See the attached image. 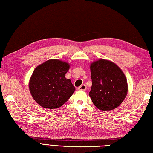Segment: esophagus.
I'll return each instance as SVG.
<instances>
[{"mask_svg":"<svg viewBox=\"0 0 153 153\" xmlns=\"http://www.w3.org/2000/svg\"><path fill=\"white\" fill-rule=\"evenodd\" d=\"M86 89H87V86L85 84H83L78 87V90L79 91H85Z\"/></svg>","mask_w":153,"mask_h":153,"instance_id":"esophagus-1","label":"esophagus"}]
</instances>
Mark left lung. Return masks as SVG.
Listing matches in <instances>:
<instances>
[{"mask_svg":"<svg viewBox=\"0 0 153 153\" xmlns=\"http://www.w3.org/2000/svg\"><path fill=\"white\" fill-rule=\"evenodd\" d=\"M92 87L89 96L99 110H112L122 103L128 93L127 79L117 64L99 59L90 65Z\"/></svg>","mask_w":153,"mask_h":153,"instance_id":"obj_1","label":"left lung"}]
</instances>
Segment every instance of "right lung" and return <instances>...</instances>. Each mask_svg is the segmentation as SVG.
Listing matches in <instances>:
<instances>
[{
  "mask_svg": "<svg viewBox=\"0 0 153 153\" xmlns=\"http://www.w3.org/2000/svg\"><path fill=\"white\" fill-rule=\"evenodd\" d=\"M70 66L59 59H50L37 66L30 76L29 87L36 102L45 108L61 107L75 91L65 75Z\"/></svg>",
  "mask_w": 153,
  "mask_h": 153,
  "instance_id": "obj_1",
  "label": "right lung"
}]
</instances>
